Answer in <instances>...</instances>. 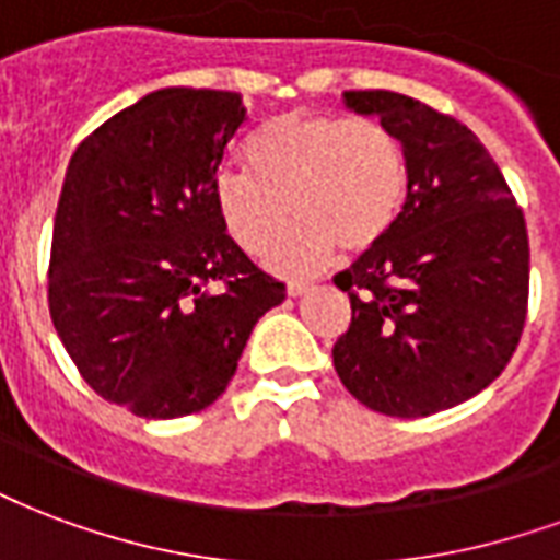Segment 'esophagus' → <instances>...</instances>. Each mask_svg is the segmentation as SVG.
I'll return each instance as SVG.
<instances>
[{"mask_svg": "<svg viewBox=\"0 0 560 560\" xmlns=\"http://www.w3.org/2000/svg\"><path fill=\"white\" fill-rule=\"evenodd\" d=\"M312 288V281H288V293H291V296H305Z\"/></svg>", "mask_w": 560, "mask_h": 560, "instance_id": "esophagus-1", "label": "esophagus"}]
</instances>
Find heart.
Instances as JSON below:
<instances>
[{
  "mask_svg": "<svg viewBox=\"0 0 560 560\" xmlns=\"http://www.w3.org/2000/svg\"><path fill=\"white\" fill-rule=\"evenodd\" d=\"M246 163L248 172L213 177V207L246 255L300 219L267 255L281 276L314 272L338 246L347 255L380 246L407 205V153L376 118L284 112L248 139Z\"/></svg>",
  "mask_w": 560,
  "mask_h": 560,
  "instance_id": "1",
  "label": "heart"
}]
</instances>
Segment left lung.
Segmentation results:
<instances>
[{
	"label": "left lung",
	"instance_id": "8db88e82",
	"mask_svg": "<svg viewBox=\"0 0 560 560\" xmlns=\"http://www.w3.org/2000/svg\"><path fill=\"white\" fill-rule=\"evenodd\" d=\"M343 106L400 139L409 189L395 231L332 279L353 308L335 371L374 412L433 416L483 392L520 343L523 210L457 118L395 91H343Z\"/></svg>",
	"mask_w": 560,
	"mask_h": 560
}]
</instances>
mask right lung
I'll return each mask as SVG.
<instances>
[{
  "instance_id": "1",
  "label": "right lung",
  "mask_w": 560,
  "mask_h": 560,
  "mask_svg": "<svg viewBox=\"0 0 560 560\" xmlns=\"http://www.w3.org/2000/svg\"><path fill=\"white\" fill-rule=\"evenodd\" d=\"M243 121L237 91L160 89L70 156L49 314L85 383L132 416L210 407L255 323L288 296L228 237L210 196Z\"/></svg>"
}]
</instances>
